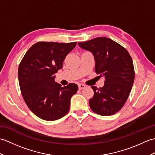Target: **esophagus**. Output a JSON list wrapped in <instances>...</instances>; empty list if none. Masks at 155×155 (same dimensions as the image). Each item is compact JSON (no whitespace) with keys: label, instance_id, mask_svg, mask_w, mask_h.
<instances>
[{"label":"esophagus","instance_id":"34e87169","mask_svg":"<svg viewBox=\"0 0 155 155\" xmlns=\"http://www.w3.org/2000/svg\"><path fill=\"white\" fill-rule=\"evenodd\" d=\"M78 88H79L80 90L83 89V88H84L85 87H86V85H84L83 84H78Z\"/></svg>","mask_w":155,"mask_h":155}]
</instances>
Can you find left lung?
<instances>
[{"label":"left lung","mask_w":155,"mask_h":155,"mask_svg":"<svg viewBox=\"0 0 155 155\" xmlns=\"http://www.w3.org/2000/svg\"><path fill=\"white\" fill-rule=\"evenodd\" d=\"M78 45L93 54L95 72L105 78L103 87H91L94 96L89 100L91 108L103 116L115 114L126 103L134 83L132 58L124 47L106 37L95 38Z\"/></svg>","instance_id":"1"}]
</instances>
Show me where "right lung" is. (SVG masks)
Segmentation results:
<instances>
[{
	"instance_id": "1",
	"label": "right lung",
	"mask_w": 155,
	"mask_h": 155,
	"mask_svg": "<svg viewBox=\"0 0 155 155\" xmlns=\"http://www.w3.org/2000/svg\"><path fill=\"white\" fill-rule=\"evenodd\" d=\"M77 42H38L28 49L19 64L18 77L23 98L35 115L45 120L64 117L70 108L71 98L78 86L55 82L67 55Z\"/></svg>"
}]
</instances>
